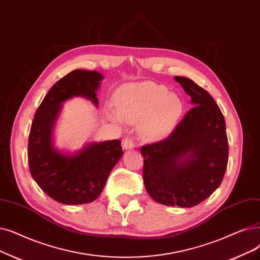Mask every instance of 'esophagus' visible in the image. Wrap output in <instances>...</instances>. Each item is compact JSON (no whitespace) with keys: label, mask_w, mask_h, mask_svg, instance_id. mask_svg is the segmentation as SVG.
Segmentation results:
<instances>
[{"label":"esophagus","mask_w":260,"mask_h":260,"mask_svg":"<svg viewBox=\"0 0 260 260\" xmlns=\"http://www.w3.org/2000/svg\"><path fill=\"white\" fill-rule=\"evenodd\" d=\"M122 146H123L124 150H131V149H133L134 146H135V142L133 141L132 138L126 137V138L123 139V141H122Z\"/></svg>","instance_id":"34e87169"}]
</instances>
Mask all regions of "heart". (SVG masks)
Wrapping results in <instances>:
<instances>
[{
    "mask_svg": "<svg viewBox=\"0 0 260 260\" xmlns=\"http://www.w3.org/2000/svg\"><path fill=\"white\" fill-rule=\"evenodd\" d=\"M116 121L139 123V131L148 140H159L171 132L183 110L178 95L153 82L128 84L116 95Z\"/></svg>",
    "mask_w": 260,
    "mask_h": 260,
    "instance_id": "heart-1",
    "label": "heart"
}]
</instances>
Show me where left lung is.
Segmentation results:
<instances>
[{
	"label": "left lung",
	"mask_w": 260,
	"mask_h": 260,
	"mask_svg": "<svg viewBox=\"0 0 260 260\" xmlns=\"http://www.w3.org/2000/svg\"><path fill=\"white\" fill-rule=\"evenodd\" d=\"M193 107L165 139L141 146L143 183L167 206L193 207L222 183L229 141L222 112L212 96L190 78L175 76Z\"/></svg>",
	"instance_id": "left-lung-1"
}]
</instances>
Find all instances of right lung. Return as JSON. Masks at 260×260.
Listing matches in <instances>:
<instances>
[{
	"label": "right lung",
	"instance_id": "right-lung-1",
	"mask_svg": "<svg viewBox=\"0 0 260 260\" xmlns=\"http://www.w3.org/2000/svg\"><path fill=\"white\" fill-rule=\"evenodd\" d=\"M103 75L74 70L53 85L37 108L29 131L27 158L31 177L50 198L66 205H81L96 200L111 169L123 155L121 141L90 143L73 155L55 151L52 129L61 103L73 96L99 101L95 90Z\"/></svg>",
	"mask_w": 260,
	"mask_h": 260
}]
</instances>
